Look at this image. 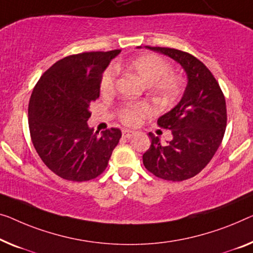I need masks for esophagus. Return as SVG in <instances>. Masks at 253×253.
<instances>
[{"label": "esophagus", "instance_id": "1", "mask_svg": "<svg viewBox=\"0 0 253 253\" xmlns=\"http://www.w3.org/2000/svg\"><path fill=\"white\" fill-rule=\"evenodd\" d=\"M134 131L129 130V129H123V137L125 138H130L131 136H134Z\"/></svg>", "mask_w": 253, "mask_h": 253}]
</instances>
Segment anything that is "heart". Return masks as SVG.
<instances>
[{
    "label": "heart",
    "instance_id": "obj_1",
    "mask_svg": "<svg viewBox=\"0 0 253 253\" xmlns=\"http://www.w3.org/2000/svg\"><path fill=\"white\" fill-rule=\"evenodd\" d=\"M128 70L145 85L151 86V88L161 96L170 99L179 93V79L169 75L171 68L160 56L154 54L138 56L129 63ZM116 78L117 70L115 67H109L104 70L101 77V89L103 93L109 94L114 92ZM152 110V107L148 103H130L119 109L118 116L119 119L127 125H137L141 123L143 117L151 114Z\"/></svg>",
    "mask_w": 253,
    "mask_h": 253
}]
</instances>
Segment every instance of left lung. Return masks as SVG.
I'll list each match as a JSON object with an SVG mask.
<instances>
[{"label": "left lung", "instance_id": "obj_1", "mask_svg": "<svg viewBox=\"0 0 253 253\" xmlns=\"http://www.w3.org/2000/svg\"><path fill=\"white\" fill-rule=\"evenodd\" d=\"M145 48L175 60L187 76L182 99L158 119V125L171 130L172 139L163 144L159 136L149 133L151 146L143 154V164L154 176L180 182L198 175L219 148L227 122L225 96L213 75L195 56L169 47Z\"/></svg>", "mask_w": 253, "mask_h": 253}]
</instances>
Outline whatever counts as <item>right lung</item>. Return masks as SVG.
<instances>
[{"label":"right lung","instance_id":"add662e5","mask_svg":"<svg viewBox=\"0 0 253 253\" xmlns=\"http://www.w3.org/2000/svg\"><path fill=\"white\" fill-rule=\"evenodd\" d=\"M120 50L66 56L45 71L28 105L30 137L41 159L55 175L85 182L102 174L122 131L99 135L88 127L89 104L100 96L101 77Z\"/></svg>","mask_w":253,"mask_h":253}]
</instances>
